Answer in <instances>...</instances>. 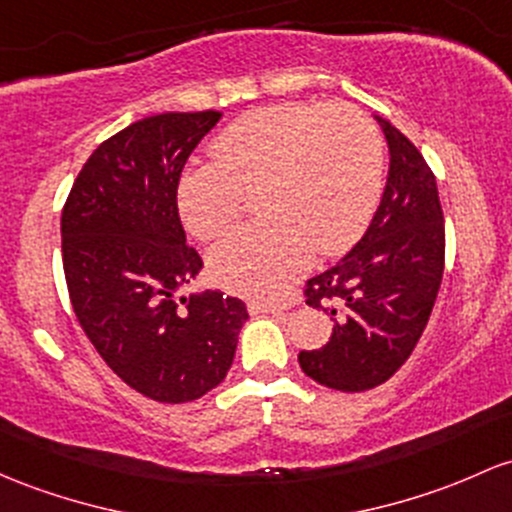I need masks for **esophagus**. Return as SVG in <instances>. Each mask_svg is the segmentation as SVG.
<instances>
[{"label":"esophagus","instance_id":"34e87169","mask_svg":"<svg viewBox=\"0 0 512 512\" xmlns=\"http://www.w3.org/2000/svg\"><path fill=\"white\" fill-rule=\"evenodd\" d=\"M284 303H274V301H250L247 303V311L252 313V316H257V313H284Z\"/></svg>","mask_w":512,"mask_h":512}]
</instances>
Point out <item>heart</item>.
Returning <instances> with one entry per match:
<instances>
[{
  "label": "heart",
  "mask_w": 512,
  "mask_h": 512,
  "mask_svg": "<svg viewBox=\"0 0 512 512\" xmlns=\"http://www.w3.org/2000/svg\"><path fill=\"white\" fill-rule=\"evenodd\" d=\"M384 145L357 106L282 101L247 111L218 133L211 162L184 172L177 209L199 240L238 218L257 189L260 221L228 233L209 255L213 279L233 294L272 299L311 262L347 250L381 192Z\"/></svg>",
  "instance_id": "b5f03b06"
}]
</instances>
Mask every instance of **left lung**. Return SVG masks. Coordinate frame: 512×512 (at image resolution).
Returning <instances> with one entry per match:
<instances>
[{"label": "left lung", "instance_id": "1", "mask_svg": "<svg viewBox=\"0 0 512 512\" xmlns=\"http://www.w3.org/2000/svg\"><path fill=\"white\" fill-rule=\"evenodd\" d=\"M391 167L384 196L362 240L303 286L306 303L328 311L333 335L301 350V369L335 391L384 384L411 357L445 272V216L435 174L420 150L391 123Z\"/></svg>", "mask_w": 512, "mask_h": 512}]
</instances>
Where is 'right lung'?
Segmentation results:
<instances>
[{
	"mask_svg": "<svg viewBox=\"0 0 512 512\" xmlns=\"http://www.w3.org/2000/svg\"><path fill=\"white\" fill-rule=\"evenodd\" d=\"M221 111H167L89 155L63 206V269L84 335L123 384L160 403L196 401L226 379L247 320L240 299H177L204 267L187 245L177 184Z\"/></svg>",
	"mask_w": 512,
	"mask_h": 512,
	"instance_id": "add662e5",
	"label": "right lung"
}]
</instances>
